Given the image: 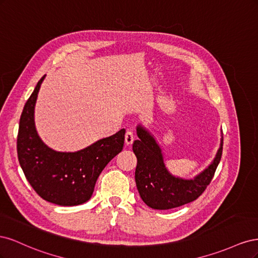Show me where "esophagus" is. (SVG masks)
<instances>
[{
    "mask_svg": "<svg viewBox=\"0 0 258 258\" xmlns=\"http://www.w3.org/2000/svg\"><path fill=\"white\" fill-rule=\"evenodd\" d=\"M135 137H136V136H135L134 132L128 130V131L126 132V136H124V142H126L127 145L132 144V142H134V140H135Z\"/></svg>",
    "mask_w": 258,
    "mask_h": 258,
    "instance_id": "1",
    "label": "esophagus"
}]
</instances>
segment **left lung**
<instances>
[{
  "label": "left lung",
  "instance_id": "1",
  "mask_svg": "<svg viewBox=\"0 0 258 258\" xmlns=\"http://www.w3.org/2000/svg\"><path fill=\"white\" fill-rule=\"evenodd\" d=\"M132 145L138 163L136 184L145 205L155 210H169L196 200L212 181L223 152V134L213 161L190 179L175 176L166 168L163 154L155 137L142 124H138Z\"/></svg>",
  "mask_w": 258,
  "mask_h": 258
}]
</instances>
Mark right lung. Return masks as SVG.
<instances>
[{
    "mask_svg": "<svg viewBox=\"0 0 258 258\" xmlns=\"http://www.w3.org/2000/svg\"><path fill=\"white\" fill-rule=\"evenodd\" d=\"M44 79L45 75L38 81L20 117L19 163L30 185L44 200L62 207L79 206L90 199L100 173L121 152L126 130L77 152H57L48 147L38 136L34 122L35 103Z\"/></svg>",
    "mask_w": 258,
    "mask_h": 258,
    "instance_id": "obj_1",
    "label": "right lung"
}]
</instances>
